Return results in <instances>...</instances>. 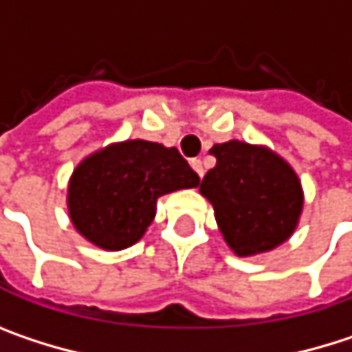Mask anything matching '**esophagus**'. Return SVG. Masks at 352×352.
Returning <instances> with one entry per match:
<instances>
[{"mask_svg":"<svg viewBox=\"0 0 352 352\" xmlns=\"http://www.w3.org/2000/svg\"><path fill=\"white\" fill-rule=\"evenodd\" d=\"M191 169L197 173V177H199V179L204 177V165H201V161H199V159H193V161H191Z\"/></svg>","mask_w":352,"mask_h":352,"instance_id":"34e87169","label":"esophagus"}]
</instances>
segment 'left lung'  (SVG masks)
Returning <instances> with one entry per match:
<instances>
[{"label":"left lung","instance_id":"1","mask_svg":"<svg viewBox=\"0 0 352 352\" xmlns=\"http://www.w3.org/2000/svg\"><path fill=\"white\" fill-rule=\"evenodd\" d=\"M210 153L216 167L199 183L214 206L218 228L239 256L283 245L296 230L304 191L296 171L267 146L228 140Z\"/></svg>","mask_w":352,"mask_h":352}]
</instances>
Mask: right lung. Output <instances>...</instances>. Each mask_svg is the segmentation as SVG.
I'll list each match as a JSON object with an SVG mask.
<instances>
[{
    "label": "right lung",
    "mask_w": 352,
    "mask_h": 352,
    "mask_svg": "<svg viewBox=\"0 0 352 352\" xmlns=\"http://www.w3.org/2000/svg\"><path fill=\"white\" fill-rule=\"evenodd\" d=\"M199 177L177 148L124 140L85 157L67 191L77 232L104 250H122L142 239L157 214V199L197 187Z\"/></svg>",
    "instance_id": "obj_1"
}]
</instances>
